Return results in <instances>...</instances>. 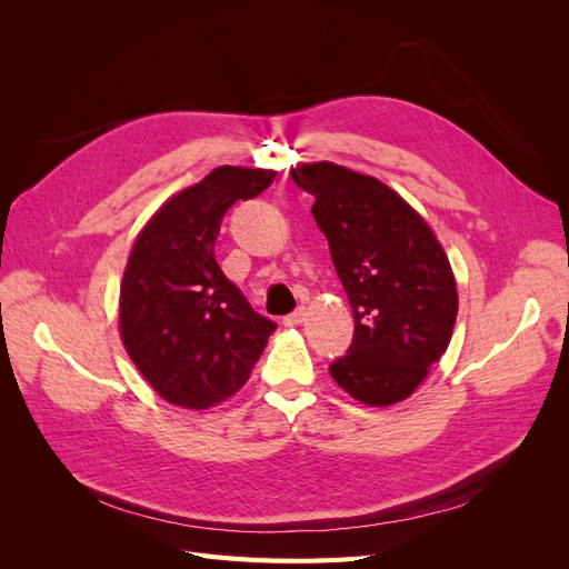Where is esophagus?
<instances>
[{"mask_svg":"<svg viewBox=\"0 0 569 569\" xmlns=\"http://www.w3.org/2000/svg\"><path fill=\"white\" fill-rule=\"evenodd\" d=\"M303 320H306V308L299 306L295 313H289V316L282 318V325H284V327H295V325H301Z\"/></svg>","mask_w":569,"mask_h":569,"instance_id":"obj_1","label":"esophagus"}]
</instances>
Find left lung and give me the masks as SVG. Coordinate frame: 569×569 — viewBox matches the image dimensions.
Masks as SVG:
<instances>
[{
    "instance_id": "left-lung-1",
    "label": "left lung",
    "mask_w": 569,
    "mask_h": 569,
    "mask_svg": "<svg viewBox=\"0 0 569 569\" xmlns=\"http://www.w3.org/2000/svg\"><path fill=\"white\" fill-rule=\"evenodd\" d=\"M353 311L349 353L332 380L366 406L406 401L446 353L458 316L456 274L427 220L385 182L332 161L291 168Z\"/></svg>"
}]
</instances>
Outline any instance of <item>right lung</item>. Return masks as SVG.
<instances>
[{
	"instance_id": "right-lung-1",
	"label": "right lung",
	"mask_w": 569,
	"mask_h": 569,
	"mask_svg": "<svg viewBox=\"0 0 569 569\" xmlns=\"http://www.w3.org/2000/svg\"><path fill=\"white\" fill-rule=\"evenodd\" d=\"M274 176L218 166L170 197L134 237L120 280L118 330L134 368L168 403L209 410L230 399L274 332L213 253L226 211L261 194Z\"/></svg>"
}]
</instances>
